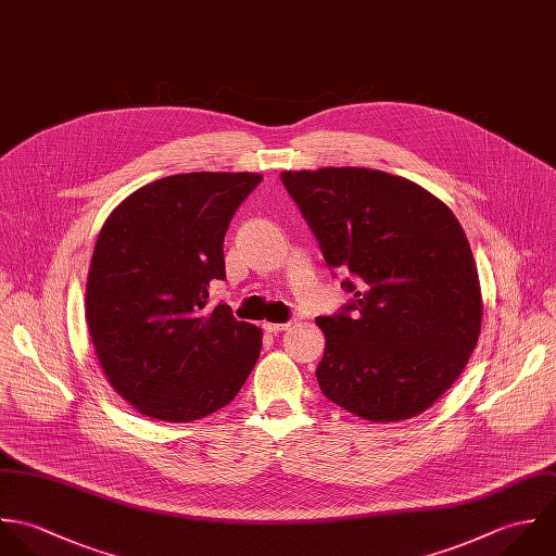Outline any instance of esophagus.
Masks as SVG:
<instances>
[{"label": "esophagus", "mask_w": 556, "mask_h": 556, "mask_svg": "<svg viewBox=\"0 0 556 556\" xmlns=\"http://www.w3.org/2000/svg\"><path fill=\"white\" fill-rule=\"evenodd\" d=\"M262 327H264L266 333H281V331H286V329L290 327V323H281V325H277V323H264Z\"/></svg>", "instance_id": "34e87169"}]
</instances>
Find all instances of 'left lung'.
Listing matches in <instances>:
<instances>
[{
    "instance_id": "1",
    "label": "left lung",
    "mask_w": 556,
    "mask_h": 556,
    "mask_svg": "<svg viewBox=\"0 0 556 556\" xmlns=\"http://www.w3.org/2000/svg\"><path fill=\"white\" fill-rule=\"evenodd\" d=\"M281 182L352 299L316 323L323 393L361 419L428 410L457 380L481 329L470 244L419 185L378 169L283 172Z\"/></svg>"
}]
</instances>
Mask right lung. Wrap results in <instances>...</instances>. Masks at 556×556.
Segmentation results:
<instances>
[{
  "label": "right lung",
  "mask_w": 556,
  "mask_h": 556,
  "mask_svg": "<svg viewBox=\"0 0 556 556\" xmlns=\"http://www.w3.org/2000/svg\"><path fill=\"white\" fill-rule=\"evenodd\" d=\"M260 174H178L130 193L103 225L86 290L90 337L113 389L141 415L195 421L229 404L262 331L213 312L223 238Z\"/></svg>",
  "instance_id": "1"
}]
</instances>
